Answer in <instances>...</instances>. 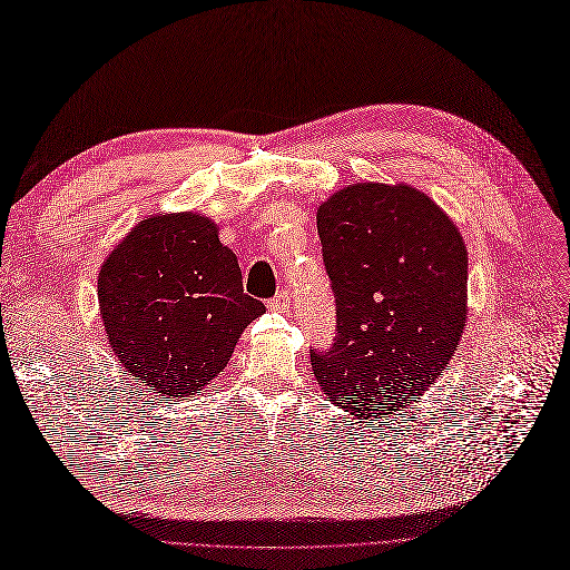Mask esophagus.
<instances>
[{"label":"esophagus","mask_w":570,"mask_h":570,"mask_svg":"<svg viewBox=\"0 0 570 570\" xmlns=\"http://www.w3.org/2000/svg\"><path fill=\"white\" fill-rule=\"evenodd\" d=\"M268 308H271V311H278V313H287V311L292 308L289 292H278L276 297H273V299L268 302Z\"/></svg>","instance_id":"34e87169"}]
</instances>
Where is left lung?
I'll use <instances>...</instances> for the list:
<instances>
[{
  "instance_id": "1",
  "label": "left lung",
  "mask_w": 570,
  "mask_h": 570,
  "mask_svg": "<svg viewBox=\"0 0 570 570\" xmlns=\"http://www.w3.org/2000/svg\"><path fill=\"white\" fill-rule=\"evenodd\" d=\"M337 340L311 348L323 394L361 417L394 415L448 367L466 323V247L407 184H351L316 214Z\"/></svg>"
}]
</instances>
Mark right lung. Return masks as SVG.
I'll return each mask as SVG.
<instances>
[{"instance_id": "obj_1", "label": "right lung", "mask_w": 570, "mask_h": 570, "mask_svg": "<svg viewBox=\"0 0 570 570\" xmlns=\"http://www.w3.org/2000/svg\"><path fill=\"white\" fill-rule=\"evenodd\" d=\"M98 308L125 372L171 399L200 394L266 311L243 292L238 257L200 212L136 224L98 273Z\"/></svg>"}]
</instances>
